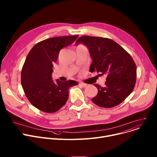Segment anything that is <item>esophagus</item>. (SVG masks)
Here are the masks:
<instances>
[{
	"instance_id": "esophagus-1",
	"label": "esophagus",
	"mask_w": 157,
	"mask_h": 157,
	"mask_svg": "<svg viewBox=\"0 0 157 157\" xmlns=\"http://www.w3.org/2000/svg\"><path fill=\"white\" fill-rule=\"evenodd\" d=\"M79 86H81V87H85L86 86V84H85V83L84 82H79Z\"/></svg>"
}]
</instances>
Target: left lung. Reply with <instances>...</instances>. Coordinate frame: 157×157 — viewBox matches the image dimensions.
<instances>
[{
	"label": "left lung",
	"mask_w": 157,
	"mask_h": 157,
	"mask_svg": "<svg viewBox=\"0 0 157 157\" xmlns=\"http://www.w3.org/2000/svg\"><path fill=\"white\" fill-rule=\"evenodd\" d=\"M85 45L92 59L90 72L107 75L105 86L95 85L97 95L91 99L104 108L116 107L132 91L136 81V66L128 52L113 40L102 37L82 36L76 41Z\"/></svg>",
	"instance_id": "obj_1"
}]
</instances>
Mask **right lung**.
I'll list each match as a JSON object with an SVG mask.
<instances>
[{
  "instance_id": "right-lung-1",
  "label": "right lung",
  "mask_w": 157,
  "mask_h": 157,
  "mask_svg": "<svg viewBox=\"0 0 157 157\" xmlns=\"http://www.w3.org/2000/svg\"><path fill=\"white\" fill-rule=\"evenodd\" d=\"M78 37L46 39L35 44L28 53L21 70V85L29 101L38 110L50 113L58 111L68 99V89L78 85L74 80L54 82L51 77L60 50Z\"/></svg>"
}]
</instances>
